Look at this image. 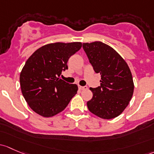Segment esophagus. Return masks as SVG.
I'll return each mask as SVG.
<instances>
[{
  "label": "esophagus",
  "mask_w": 154,
  "mask_h": 154,
  "mask_svg": "<svg viewBox=\"0 0 154 154\" xmlns=\"http://www.w3.org/2000/svg\"><path fill=\"white\" fill-rule=\"evenodd\" d=\"M78 88H79V89H80V90H85V89H87V88H88V87H87V86H81V85H79Z\"/></svg>",
  "instance_id": "obj_1"
}]
</instances>
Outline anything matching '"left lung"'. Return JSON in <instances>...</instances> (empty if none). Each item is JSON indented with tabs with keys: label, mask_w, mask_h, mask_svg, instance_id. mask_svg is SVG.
<instances>
[{
	"label": "left lung",
	"mask_w": 154,
	"mask_h": 154,
	"mask_svg": "<svg viewBox=\"0 0 154 154\" xmlns=\"http://www.w3.org/2000/svg\"><path fill=\"white\" fill-rule=\"evenodd\" d=\"M82 48L96 73L101 75L100 86L90 88L93 97L88 110L102 119L118 116L128 106L134 93V82L128 66L117 52L103 42L82 43Z\"/></svg>",
	"instance_id": "left-lung-1"
}]
</instances>
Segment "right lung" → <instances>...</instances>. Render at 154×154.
<instances>
[{"mask_svg": "<svg viewBox=\"0 0 154 154\" xmlns=\"http://www.w3.org/2000/svg\"><path fill=\"white\" fill-rule=\"evenodd\" d=\"M82 47L80 42L45 45L29 57L20 75L23 96L35 112L44 117L63 111L78 87L59 78L69 57Z\"/></svg>", "mask_w": 154, "mask_h": 154, "instance_id": "obj_1", "label": "right lung"}]
</instances>
